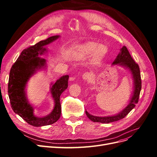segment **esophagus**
Returning <instances> with one entry per match:
<instances>
[{
    "instance_id": "esophagus-1",
    "label": "esophagus",
    "mask_w": 157,
    "mask_h": 157,
    "mask_svg": "<svg viewBox=\"0 0 157 157\" xmlns=\"http://www.w3.org/2000/svg\"><path fill=\"white\" fill-rule=\"evenodd\" d=\"M82 78L84 80V81H90V80L92 78V77L91 76L90 73H85L83 75H82Z\"/></svg>"
}]
</instances>
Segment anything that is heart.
<instances>
[{
	"instance_id": "obj_1",
	"label": "heart",
	"mask_w": 157,
	"mask_h": 157,
	"mask_svg": "<svg viewBox=\"0 0 157 157\" xmlns=\"http://www.w3.org/2000/svg\"><path fill=\"white\" fill-rule=\"evenodd\" d=\"M80 50L84 56H92L94 54V62L98 63L104 58L107 52L105 45L99 44L96 42H88L80 46Z\"/></svg>"
}]
</instances>
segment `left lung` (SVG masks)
<instances>
[{"label":"left lung","mask_w":157,"mask_h":157,"mask_svg":"<svg viewBox=\"0 0 157 157\" xmlns=\"http://www.w3.org/2000/svg\"><path fill=\"white\" fill-rule=\"evenodd\" d=\"M112 65H118L129 69L134 80V92L128 105L117 115L109 117H96L89 114L86 111V114L90 120L93 122L105 123L108 124L112 122L119 121L124 118L136 106L139 100L140 94L141 89V80L140 70L138 64H137L132 58L126 46H123L121 49L120 53L118 54L116 59Z\"/></svg>","instance_id":"8db88e82"}]
</instances>
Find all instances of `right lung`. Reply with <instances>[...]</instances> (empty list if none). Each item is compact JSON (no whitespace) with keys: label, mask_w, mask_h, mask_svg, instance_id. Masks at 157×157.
Here are the masks:
<instances>
[{"label":"right lung","mask_w":157,"mask_h":157,"mask_svg":"<svg viewBox=\"0 0 157 157\" xmlns=\"http://www.w3.org/2000/svg\"><path fill=\"white\" fill-rule=\"evenodd\" d=\"M59 37V35L50 36L23 50L10 69L8 92L11 107L14 113L33 126L40 127L52 124L61 116L59 98L61 94L68 87L69 75H64L54 84H51L50 93L54 101V107L50 114L44 117H38L34 115V108L28 101L25 92L28 80L36 71L46 67V59L39 56L47 51L44 46Z\"/></svg>","instance_id":"obj_1"}]
</instances>
